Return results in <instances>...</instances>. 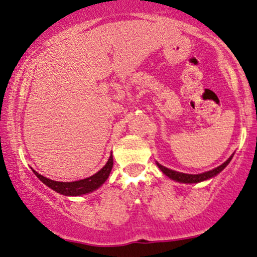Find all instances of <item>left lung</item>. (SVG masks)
Listing matches in <instances>:
<instances>
[{
	"label": "left lung",
	"mask_w": 257,
	"mask_h": 257,
	"mask_svg": "<svg viewBox=\"0 0 257 257\" xmlns=\"http://www.w3.org/2000/svg\"><path fill=\"white\" fill-rule=\"evenodd\" d=\"M232 155L229 157V159L225 161L224 163H222L221 166H218L217 168H215L213 170H209V172H206V173H202V174H197V175H191V174H183V173H179V172H175V170H172V169H168L166 168V167L161 166L160 163H157V166H159V168L162 170L163 174H166L167 176L170 177L172 180H175L177 182H182V183H197V182H202V181H206L208 179H211V177L216 176L218 173L222 172L225 167L228 166V163L230 162Z\"/></svg>",
	"instance_id": "obj_1"
}]
</instances>
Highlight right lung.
<instances>
[{"instance_id":"1","label":"right lung","mask_w":257,"mask_h":257,"mask_svg":"<svg viewBox=\"0 0 257 257\" xmlns=\"http://www.w3.org/2000/svg\"><path fill=\"white\" fill-rule=\"evenodd\" d=\"M112 164H114V162H112V155H110L107 164L100 172H97L93 176L87 177L84 180L75 181V182H59V181L49 180L47 177L40 175L35 170H33V172L39 177L40 181H42L44 184H47L48 187L57 191V193L66 195V196H78V195L90 193V191H94L98 187H101L105 182V180L108 179L109 174L111 172Z\"/></svg>"}]
</instances>
